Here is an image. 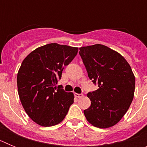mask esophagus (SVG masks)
I'll return each mask as SVG.
<instances>
[{
	"mask_svg": "<svg viewBox=\"0 0 147 147\" xmlns=\"http://www.w3.org/2000/svg\"><path fill=\"white\" fill-rule=\"evenodd\" d=\"M74 96H75V97H76V98H80V97L82 96L83 94H80V93H74Z\"/></svg>",
	"mask_w": 147,
	"mask_h": 147,
	"instance_id": "obj_1",
	"label": "esophagus"
}]
</instances>
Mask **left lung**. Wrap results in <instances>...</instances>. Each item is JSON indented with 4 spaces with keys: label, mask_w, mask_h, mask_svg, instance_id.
Segmentation results:
<instances>
[{
    "label": "left lung",
    "mask_w": 147,
    "mask_h": 147,
    "mask_svg": "<svg viewBox=\"0 0 147 147\" xmlns=\"http://www.w3.org/2000/svg\"><path fill=\"white\" fill-rule=\"evenodd\" d=\"M80 55L88 77L98 88L88 93L91 105L84 114L98 128L116 124L125 115L134 97L136 78L130 65L117 51L101 44L81 47Z\"/></svg>",
    "instance_id": "8db88e82"
}]
</instances>
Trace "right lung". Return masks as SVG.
<instances>
[{
	"label": "right lung",
	"instance_id": "1",
	"mask_svg": "<svg viewBox=\"0 0 147 147\" xmlns=\"http://www.w3.org/2000/svg\"><path fill=\"white\" fill-rule=\"evenodd\" d=\"M78 48L50 43L34 50L23 59L17 76L18 94L27 115L42 127L60 123L74 103V95L57 86L64 66Z\"/></svg>",
	"mask_w": 147,
	"mask_h": 147
}]
</instances>
